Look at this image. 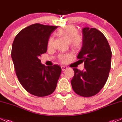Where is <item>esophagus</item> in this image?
I'll use <instances>...</instances> for the list:
<instances>
[{"instance_id": "esophagus-1", "label": "esophagus", "mask_w": 122, "mask_h": 122, "mask_svg": "<svg viewBox=\"0 0 122 122\" xmlns=\"http://www.w3.org/2000/svg\"><path fill=\"white\" fill-rule=\"evenodd\" d=\"M61 68H62V71H65L66 69H67V67L66 66H61Z\"/></svg>"}]
</instances>
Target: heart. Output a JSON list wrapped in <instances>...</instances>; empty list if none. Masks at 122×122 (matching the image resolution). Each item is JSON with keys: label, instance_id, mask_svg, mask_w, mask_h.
Segmentation results:
<instances>
[{"label": "heart", "instance_id": "heart-1", "mask_svg": "<svg viewBox=\"0 0 122 122\" xmlns=\"http://www.w3.org/2000/svg\"><path fill=\"white\" fill-rule=\"evenodd\" d=\"M59 36L63 37L69 43L71 48L73 50L77 51L81 49L83 45V39L78 34V30L75 26L72 25L64 26L57 32ZM53 37H50L47 41V47L51 48L53 45ZM68 58V56H62L61 60L63 62H66Z\"/></svg>", "mask_w": 122, "mask_h": 122}]
</instances>
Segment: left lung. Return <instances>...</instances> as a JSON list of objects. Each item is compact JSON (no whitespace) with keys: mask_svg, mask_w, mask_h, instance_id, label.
Wrapping results in <instances>:
<instances>
[{"mask_svg":"<svg viewBox=\"0 0 122 122\" xmlns=\"http://www.w3.org/2000/svg\"><path fill=\"white\" fill-rule=\"evenodd\" d=\"M83 46L77 59L84 62V69L73 68L72 89L85 97L95 96L106 83L111 69L112 51L107 38L96 28L83 29Z\"/></svg>","mask_w":122,"mask_h":122,"instance_id":"obj_1","label":"left lung"}]
</instances>
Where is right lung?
<instances>
[{"label": "right lung", "instance_id": "right-lung-1", "mask_svg": "<svg viewBox=\"0 0 122 122\" xmlns=\"http://www.w3.org/2000/svg\"><path fill=\"white\" fill-rule=\"evenodd\" d=\"M57 28L30 25L19 32L12 45L11 58L18 81L28 93L37 97L53 93L61 75L59 65L46 66L39 58L46 53L48 39Z\"/></svg>", "mask_w": 122, "mask_h": 122}]
</instances>
